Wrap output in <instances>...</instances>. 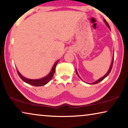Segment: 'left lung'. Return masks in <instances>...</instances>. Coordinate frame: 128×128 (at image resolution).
Returning <instances> with one entry per match:
<instances>
[{
    "label": "left lung",
    "instance_id": "8db88e82",
    "mask_svg": "<svg viewBox=\"0 0 128 128\" xmlns=\"http://www.w3.org/2000/svg\"><path fill=\"white\" fill-rule=\"evenodd\" d=\"M104 22H106V25H107V26H108V27L109 28H110V26H109V25H108V22H107V21H106L105 20H104ZM113 62H114V58H113V60H112V63H111V66H110V69H109V70H108V72L106 74L104 75V76H102V78H100V79H99V80H96V82H94V83H93V84H98V82H100V81H102V80H103L104 78H106V77H107L108 75H109V74L110 73V72H111V69H112V66H113ZM76 74H77V75H78V76L80 77V76H79V75H78V72H77V71H76Z\"/></svg>",
    "mask_w": 128,
    "mask_h": 128
}]
</instances>
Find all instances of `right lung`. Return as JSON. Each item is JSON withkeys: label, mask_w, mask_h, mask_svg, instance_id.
Listing matches in <instances>:
<instances>
[{"label": "right lung", "mask_w": 128, "mask_h": 128, "mask_svg": "<svg viewBox=\"0 0 128 128\" xmlns=\"http://www.w3.org/2000/svg\"><path fill=\"white\" fill-rule=\"evenodd\" d=\"M58 62V60L56 62L54 65V66L52 68V71H50V72L49 73L48 76H46L44 78H43L42 79H39V80H30V79H27L26 78H24L23 77L22 75H21L18 71L17 70V73L18 74L19 76L20 77L21 80H22L23 81H24L25 82L27 83V84H31L32 86H44V84H48V83L51 80V79L53 78L54 74L55 72V69H56V65L57 64Z\"/></svg>", "instance_id": "right-lung-1"}]
</instances>
